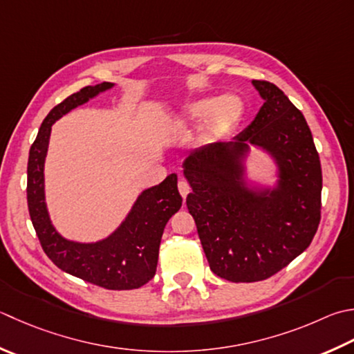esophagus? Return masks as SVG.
Segmentation results:
<instances>
[{
    "label": "esophagus",
    "mask_w": 354,
    "mask_h": 354,
    "mask_svg": "<svg viewBox=\"0 0 354 354\" xmlns=\"http://www.w3.org/2000/svg\"><path fill=\"white\" fill-rule=\"evenodd\" d=\"M178 190H179V193H181V196L185 199L187 195H189V193H190L189 183H187L185 179H181V181L178 183Z\"/></svg>",
    "instance_id": "1"
}]
</instances>
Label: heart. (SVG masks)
<instances>
[{
  "mask_svg": "<svg viewBox=\"0 0 354 354\" xmlns=\"http://www.w3.org/2000/svg\"><path fill=\"white\" fill-rule=\"evenodd\" d=\"M242 112H244V106L236 96H224L221 100L216 96H205V98H199L183 106L176 122L178 126L185 127L209 116V121H207L209 133L223 135L241 120Z\"/></svg>",
  "mask_w": 354,
  "mask_h": 354,
  "instance_id": "heart-1",
  "label": "heart"
}]
</instances>
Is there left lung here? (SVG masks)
I'll return each mask as SVG.
<instances>
[{"instance_id":"1","label":"left lung","mask_w":354,"mask_h":354,"mask_svg":"<svg viewBox=\"0 0 354 354\" xmlns=\"http://www.w3.org/2000/svg\"><path fill=\"white\" fill-rule=\"evenodd\" d=\"M264 104L233 141L213 142L184 159L192 187L187 209L212 272L232 282L264 281L310 245L321 221L322 170L304 115L279 87L253 80ZM252 145L272 156L274 187L248 186Z\"/></svg>"}]
</instances>
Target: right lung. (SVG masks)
Segmentation results:
<instances>
[{"instance_id": "add662e5", "label": "right lung", "mask_w": 354, "mask_h": 354, "mask_svg": "<svg viewBox=\"0 0 354 354\" xmlns=\"http://www.w3.org/2000/svg\"><path fill=\"white\" fill-rule=\"evenodd\" d=\"M113 86V82L87 86L48 112L29 151L27 205L41 247L62 272L107 290H133L155 276L164 227L183 205L175 173L145 189L121 225L96 242L61 236L48 216L44 193V162L55 121Z\"/></svg>"}]
</instances>
